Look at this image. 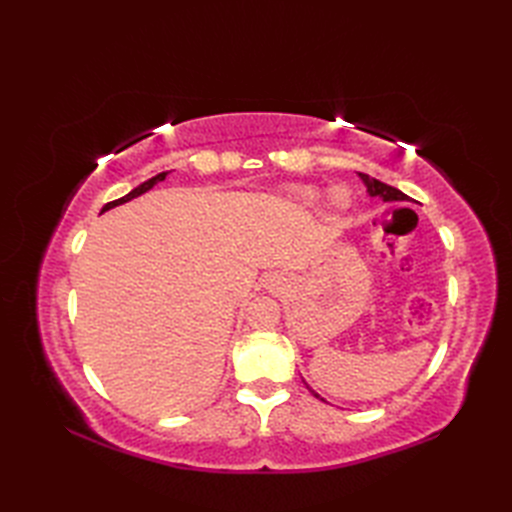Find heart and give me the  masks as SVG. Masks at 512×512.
<instances>
[{
    "label": "heart",
    "mask_w": 512,
    "mask_h": 512,
    "mask_svg": "<svg viewBox=\"0 0 512 512\" xmlns=\"http://www.w3.org/2000/svg\"><path fill=\"white\" fill-rule=\"evenodd\" d=\"M294 198L301 200L303 205H316L320 200V192L316 188H297L294 190ZM329 203L335 209H344L350 203V194L344 188H335L329 192Z\"/></svg>",
    "instance_id": "heart-1"
}]
</instances>
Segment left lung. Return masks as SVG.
Masks as SVG:
<instances>
[{"label":"left lung","instance_id":"left-lung-1","mask_svg":"<svg viewBox=\"0 0 512 512\" xmlns=\"http://www.w3.org/2000/svg\"><path fill=\"white\" fill-rule=\"evenodd\" d=\"M359 177L363 179V183L367 185V194L369 196H378V198H382L384 203H410V198L401 192V190H397V188H393V185H386V183H382V181H378V179H371V177H367V175H363V173H359ZM305 382V380H303ZM305 386H307V382H305ZM309 389V386H307ZM312 391V389H309ZM314 393V397H318V399H322L316 391H312ZM324 401V399H322Z\"/></svg>","mask_w":512,"mask_h":512}]
</instances>
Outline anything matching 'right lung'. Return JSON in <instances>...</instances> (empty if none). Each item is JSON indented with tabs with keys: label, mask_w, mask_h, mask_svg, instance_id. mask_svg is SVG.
Here are the masks:
<instances>
[{
	"label": "right lung",
	"mask_w": 512,
	"mask_h": 512,
	"mask_svg": "<svg viewBox=\"0 0 512 512\" xmlns=\"http://www.w3.org/2000/svg\"><path fill=\"white\" fill-rule=\"evenodd\" d=\"M168 173H170V170H166V173H160V175H156V177H151V179H147L145 183H141V185H138V188H134L132 192H128L126 196H121V198L113 200V203H106V205L102 207V211H100V213H104V211H108V209H113V207H117V205H123V203H128V200H132V198H136V196H141V194L149 192V190L153 188V185H156V183H160V181H164Z\"/></svg>",
	"instance_id": "1"
}]
</instances>
